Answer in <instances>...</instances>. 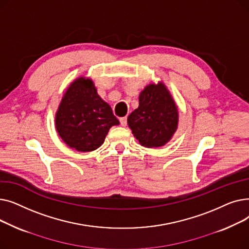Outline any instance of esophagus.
I'll return each mask as SVG.
<instances>
[{
  "label": "esophagus",
  "instance_id": "esophagus-1",
  "mask_svg": "<svg viewBox=\"0 0 249 249\" xmlns=\"http://www.w3.org/2000/svg\"><path fill=\"white\" fill-rule=\"evenodd\" d=\"M120 123H121V126L125 127L127 125V117H122L120 118Z\"/></svg>",
  "mask_w": 249,
  "mask_h": 249
}]
</instances>
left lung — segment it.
I'll return each instance as SVG.
<instances>
[{
    "label": "left lung",
    "instance_id": "obj_1",
    "mask_svg": "<svg viewBox=\"0 0 249 249\" xmlns=\"http://www.w3.org/2000/svg\"><path fill=\"white\" fill-rule=\"evenodd\" d=\"M127 123L142 146L147 148L165 145L178 125L177 104L166 86L149 84L139 94V106L128 116Z\"/></svg>",
    "mask_w": 249,
    "mask_h": 249
}]
</instances>
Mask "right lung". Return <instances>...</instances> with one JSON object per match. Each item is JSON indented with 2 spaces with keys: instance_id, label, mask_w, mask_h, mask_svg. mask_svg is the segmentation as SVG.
I'll return each instance as SVG.
<instances>
[{
  "instance_id": "add662e5",
  "label": "right lung",
  "mask_w": 249,
  "mask_h": 249,
  "mask_svg": "<svg viewBox=\"0 0 249 249\" xmlns=\"http://www.w3.org/2000/svg\"><path fill=\"white\" fill-rule=\"evenodd\" d=\"M110 105L89 77L80 76L69 86L55 113V128L72 149L89 152L99 148L112 126L119 125Z\"/></svg>"
}]
</instances>
